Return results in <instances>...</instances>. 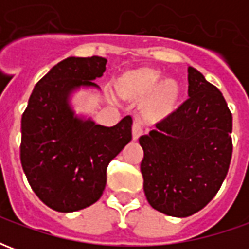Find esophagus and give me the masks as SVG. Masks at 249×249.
<instances>
[{
  "label": "esophagus",
  "mask_w": 249,
  "mask_h": 249,
  "mask_svg": "<svg viewBox=\"0 0 249 249\" xmlns=\"http://www.w3.org/2000/svg\"><path fill=\"white\" fill-rule=\"evenodd\" d=\"M144 133V129H142V126H141L139 123H135L133 126H132V137H133V140H137L141 135Z\"/></svg>",
  "instance_id": "esophagus-1"
}]
</instances>
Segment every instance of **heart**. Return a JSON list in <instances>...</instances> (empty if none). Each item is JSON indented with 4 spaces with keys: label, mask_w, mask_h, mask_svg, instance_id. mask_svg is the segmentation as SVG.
I'll return each mask as SVG.
<instances>
[{
    "label": "heart",
    "mask_w": 249,
    "mask_h": 249,
    "mask_svg": "<svg viewBox=\"0 0 249 249\" xmlns=\"http://www.w3.org/2000/svg\"><path fill=\"white\" fill-rule=\"evenodd\" d=\"M117 90L126 100L141 101V112L149 121L167 119L178 108L181 88L172 78L152 68H141L120 77Z\"/></svg>",
    "instance_id": "heart-1"
}]
</instances>
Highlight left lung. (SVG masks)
<instances>
[{
    "label": "left lung",
    "instance_id": "1",
    "mask_svg": "<svg viewBox=\"0 0 249 249\" xmlns=\"http://www.w3.org/2000/svg\"><path fill=\"white\" fill-rule=\"evenodd\" d=\"M188 98L140 137L141 173L152 208L187 217L214 197L232 157V113L217 88L188 68Z\"/></svg>",
    "mask_w": 249,
    "mask_h": 249
}]
</instances>
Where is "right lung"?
Returning <instances> with one entry per match:
<instances>
[{"mask_svg": "<svg viewBox=\"0 0 249 249\" xmlns=\"http://www.w3.org/2000/svg\"><path fill=\"white\" fill-rule=\"evenodd\" d=\"M107 60L68 57L36 84L21 119L19 157L41 201L57 212L87 208L101 197L107 168L132 140V117L114 126L77 119L68 104L74 88L97 87Z\"/></svg>", "mask_w": 249, "mask_h": 249, "instance_id": "1", "label": "right lung"}]
</instances>
